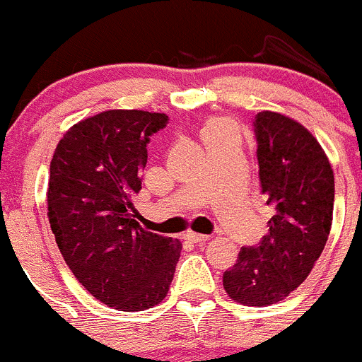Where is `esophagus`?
<instances>
[{
  "instance_id": "esophagus-1",
  "label": "esophagus",
  "mask_w": 362,
  "mask_h": 362,
  "mask_svg": "<svg viewBox=\"0 0 362 362\" xmlns=\"http://www.w3.org/2000/svg\"><path fill=\"white\" fill-rule=\"evenodd\" d=\"M184 238L187 240V242H191V243H204V242H208V240H210V236L198 235V233H187Z\"/></svg>"
}]
</instances>
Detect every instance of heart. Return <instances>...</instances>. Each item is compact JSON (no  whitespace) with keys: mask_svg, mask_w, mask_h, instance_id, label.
<instances>
[{"mask_svg":"<svg viewBox=\"0 0 362 362\" xmlns=\"http://www.w3.org/2000/svg\"><path fill=\"white\" fill-rule=\"evenodd\" d=\"M202 140L206 148L222 144H240V129L235 120L228 117H214L203 124Z\"/></svg>","mask_w":362,"mask_h":362,"instance_id":"1","label":"heart"}]
</instances>
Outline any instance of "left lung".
<instances>
[{
  "mask_svg": "<svg viewBox=\"0 0 362 362\" xmlns=\"http://www.w3.org/2000/svg\"><path fill=\"white\" fill-rule=\"evenodd\" d=\"M254 133L269 231L259 245L240 250L222 282L235 301L266 306L301 286L322 254L333 222L334 175L319 141L289 117L259 112Z\"/></svg>",
  "mask_w": 362,
  "mask_h": 362,
  "instance_id": "8db88e82",
  "label": "left lung"
}]
</instances>
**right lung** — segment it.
<instances>
[{"mask_svg": "<svg viewBox=\"0 0 362 362\" xmlns=\"http://www.w3.org/2000/svg\"><path fill=\"white\" fill-rule=\"evenodd\" d=\"M168 115L108 110L69 127L50 160L49 222L68 268L96 299L120 312L159 305L182 243L138 224L151 136Z\"/></svg>", "mask_w": 362, "mask_h": 362, "instance_id": "obj_1", "label": "right lung"}]
</instances>
